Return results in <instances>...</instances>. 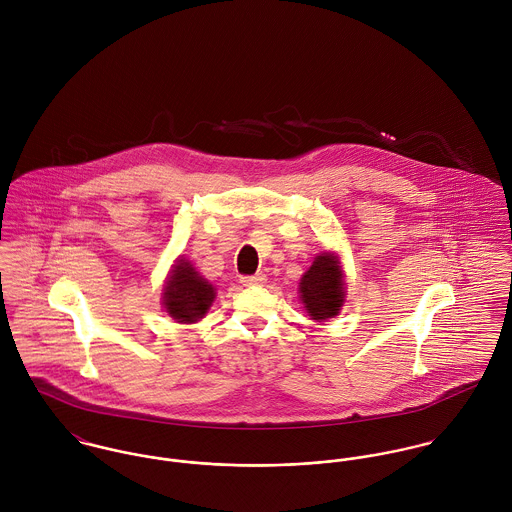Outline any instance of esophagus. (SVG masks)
<instances>
[{"label": "esophagus", "mask_w": 512, "mask_h": 512, "mask_svg": "<svg viewBox=\"0 0 512 512\" xmlns=\"http://www.w3.org/2000/svg\"><path fill=\"white\" fill-rule=\"evenodd\" d=\"M242 286H262L266 284V274H254V276H242L240 278Z\"/></svg>", "instance_id": "1"}]
</instances>
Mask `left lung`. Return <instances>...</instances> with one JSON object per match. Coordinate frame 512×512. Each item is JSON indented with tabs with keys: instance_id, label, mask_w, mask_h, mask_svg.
<instances>
[{
	"instance_id": "left-lung-1",
	"label": "left lung",
	"mask_w": 512,
	"mask_h": 512,
	"mask_svg": "<svg viewBox=\"0 0 512 512\" xmlns=\"http://www.w3.org/2000/svg\"><path fill=\"white\" fill-rule=\"evenodd\" d=\"M345 276L339 256L319 254L299 282V295L305 311L315 321H327L339 315L345 301Z\"/></svg>"
}]
</instances>
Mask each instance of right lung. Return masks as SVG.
<instances>
[{
  "label": "right lung",
  "instance_id": "1",
  "mask_svg": "<svg viewBox=\"0 0 512 512\" xmlns=\"http://www.w3.org/2000/svg\"><path fill=\"white\" fill-rule=\"evenodd\" d=\"M165 311L177 323H197L215 301V288L209 284L189 260L179 258L171 270L161 293Z\"/></svg>",
  "mask_w": 512,
  "mask_h": 512
}]
</instances>
